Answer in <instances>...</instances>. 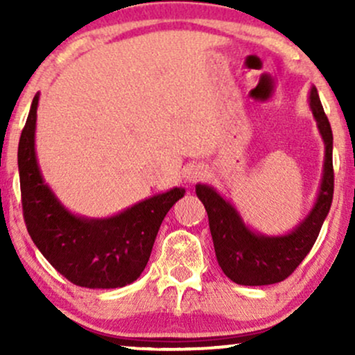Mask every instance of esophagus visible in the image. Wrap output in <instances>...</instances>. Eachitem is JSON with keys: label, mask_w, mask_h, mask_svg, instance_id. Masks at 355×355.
<instances>
[{"label": "esophagus", "mask_w": 355, "mask_h": 355, "mask_svg": "<svg viewBox=\"0 0 355 355\" xmlns=\"http://www.w3.org/2000/svg\"><path fill=\"white\" fill-rule=\"evenodd\" d=\"M207 177V168L203 165H191L185 170V180L189 183H195Z\"/></svg>", "instance_id": "34e87169"}]
</instances>
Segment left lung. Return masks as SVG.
Returning a JSON list of instances; mask_svg holds the SVG:
<instances>
[{
    "instance_id": "left-lung-1",
    "label": "left lung",
    "mask_w": 355,
    "mask_h": 355,
    "mask_svg": "<svg viewBox=\"0 0 355 355\" xmlns=\"http://www.w3.org/2000/svg\"><path fill=\"white\" fill-rule=\"evenodd\" d=\"M309 108L324 141V170L315 202L309 214L287 234L268 235L243 222L240 211L217 189L197 183L195 191L205 205L218 266L239 285H270L282 282L299 267L315 243L334 195L332 130L322 108L317 88L309 92Z\"/></svg>"
}]
</instances>
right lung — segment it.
Returning a JSON list of instances; mask_svg holds the SVG:
<instances>
[{"mask_svg":"<svg viewBox=\"0 0 355 355\" xmlns=\"http://www.w3.org/2000/svg\"><path fill=\"white\" fill-rule=\"evenodd\" d=\"M38 101L36 93L18 146L28 234L44 259L75 285L125 287L144 272L158 229L173 203L185 195V189L173 187L110 217H85L67 209L44 180L36 157Z\"/></svg>","mask_w":355,"mask_h":355,"instance_id":"right-lung-1","label":"right lung"}]
</instances>
